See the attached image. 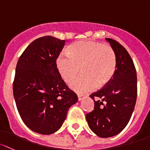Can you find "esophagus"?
Returning a JSON list of instances; mask_svg holds the SVG:
<instances>
[{
  "mask_svg": "<svg viewBox=\"0 0 150 150\" xmlns=\"http://www.w3.org/2000/svg\"><path fill=\"white\" fill-rule=\"evenodd\" d=\"M78 100L80 101V100H83V98H85L84 95H78Z\"/></svg>",
  "mask_w": 150,
  "mask_h": 150,
  "instance_id": "34e87169",
  "label": "esophagus"
}]
</instances>
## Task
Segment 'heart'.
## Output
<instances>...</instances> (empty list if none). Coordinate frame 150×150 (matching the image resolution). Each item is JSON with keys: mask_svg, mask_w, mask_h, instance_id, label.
<instances>
[{"mask_svg": "<svg viewBox=\"0 0 150 150\" xmlns=\"http://www.w3.org/2000/svg\"><path fill=\"white\" fill-rule=\"evenodd\" d=\"M59 75L69 82L79 72L81 75L70 81V86L78 93H86L108 84L117 67L116 56L111 47L100 42L81 41L71 45L68 54L62 53L56 60Z\"/></svg>", "mask_w": 150, "mask_h": 150, "instance_id": "obj_1", "label": "heart"}]
</instances>
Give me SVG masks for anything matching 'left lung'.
Here are the masks:
<instances>
[{
    "instance_id": "obj_1",
    "label": "left lung",
    "mask_w": 150,
    "mask_h": 150,
    "mask_svg": "<svg viewBox=\"0 0 150 150\" xmlns=\"http://www.w3.org/2000/svg\"><path fill=\"white\" fill-rule=\"evenodd\" d=\"M105 40L116 54V70L108 84L90 96L94 100V109L86 114L88 127L102 138L115 136L125 128L134 109L137 93L136 69L128 52L116 41L109 38Z\"/></svg>"
}]
</instances>
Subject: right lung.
Returning a JSON list of instances; mask_svg holds the SVG:
<instances>
[{
  "instance_id": "right-lung-1",
  "label": "right lung",
  "mask_w": 150,
  "mask_h": 150,
  "mask_svg": "<svg viewBox=\"0 0 150 150\" xmlns=\"http://www.w3.org/2000/svg\"><path fill=\"white\" fill-rule=\"evenodd\" d=\"M64 44L51 36L35 39L16 64L13 91L17 109L28 128L41 134L59 130L69 108L78 101L57 69Z\"/></svg>"
}]
</instances>
